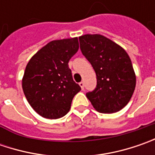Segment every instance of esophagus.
Masks as SVG:
<instances>
[{
  "mask_svg": "<svg viewBox=\"0 0 155 155\" xmlns=\"http://www.w3.org/2000/svg\"><path fill=\"white\" fill-rule=\"evenodd\" d=\"M79 86L81 87L82 90H84V82H80V83H79Z\"/></svg>",
  "mask_w": 155,
  "mask_h": 155,
  "instance_id": "34e87169",
  "label": "esophagus"
}]
</instances>
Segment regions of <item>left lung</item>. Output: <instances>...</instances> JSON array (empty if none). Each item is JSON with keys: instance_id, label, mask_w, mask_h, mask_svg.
Instances as JSON below:
<instances>
[{"instance_id": "8db88e82", "label": "left lung", "mask_w": 155, "mask_h": 155, "mask_svg": "<svg viewBox=\"0 0 155 155\" xmlns=\"http://www.w3.org/2000/svg\"><path fill=\"white\" fill-rule=\"evenodd\" d=\"M80 49L97 76L96 89L86 94L94 109L115 113L123 109L133 96L136 76L130 58L121 45L101 34L79 37Z\"/></svg>"}]
</instances>
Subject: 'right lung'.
Segmentation results:
<instances>
[{
	"instance_id": "obj_1",
	"label": "right lung",
	"mask_w": 155,
	"mask_h": 155,
	"mask_svg": "<svg viewBox=\"0 0 155 155\" xmlns=\"http://www.w3.org/2000/svg\"><path fill=\"white\" fill-rule=\"evenodd\" d=\"M79 47L78 37L52 40L27 63L22 89L35 112L46 119L65 116L74 96L81 91L68 66Z\"/></svg>"
}]
</instances>
